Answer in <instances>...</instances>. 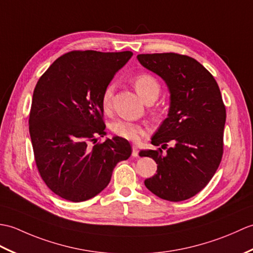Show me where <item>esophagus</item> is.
<instances>
[{
    "label": "esophagus",
    "mask_w": 253,
    "mask_h": 253,
    "mask_svg": "<svg viewBox=\"0 0 253 253\" xmlns=\"http://www.w3.org/2000/svg\"><path fill=\"white\" fill-rule=\"evenodd\" d=\"M132 156L134 157V158L138 157V148H137V146H135V145H133V147H132Z\"/></svg>",
    "instance_id": "obj_1"
}]
</instances>
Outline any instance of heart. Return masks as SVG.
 Returning a JSON list of instances; mask_svg holds the SVG:
<instances>
[{
  "label": "heart",
  "mask_w": 253,
  "mask_h": 253,
  "mask_svg": "<svg viewBox=\"0 0 253 253\" xmlns=\"http://www.w3.org/2000/svg\"><path fill=\"white\" fill-rule=\"evenodd\" d=\"M134 87L145 102L150 99H156L160 93V84L156 78L148 74H141L134 78ZM115 85L114 83H109L105 87L102 96V104L105 109H108L111 105L112 95H114ZM112 131L116 135L128 141L136 142L146 133V128L142 126L131 121L118 120L111 126Z\"/></svg>",
  "instance_id": "obj_1"
}]
</instances>
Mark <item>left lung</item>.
Masks as SVG:
<instances>
[{
    "label": "left lung",
    "instance_id": "left-lung-1",
    "mask_svg": "<svg viewBox=\"0 0 253 253\" xmlns=\"http://www.w3.org/2000/svg\"><path fill=\"white\" fill-rule=\"evenodd\" d=\"M146 69L158 75L170 92L168 118L151 137V144L167 150H141L150 157L157 173L145 186L159 198L182 201L204 189L216 172L223 155L226 110L214 78L197 60L175 53L139 54Z\"/></svg>",
    "mask_w": 253,
    "mask_h": 253
}]
</instances>
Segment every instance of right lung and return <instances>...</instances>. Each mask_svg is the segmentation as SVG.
I'll list each match as a JSON object with an SVG mask.
<instances>
[{"label":"right lung","instance_id":"add662e5","mask_svg":"<svg viewBox=\"0 0 253 253\" xmlns=\"http://www.w3.org/2000/svg\"><path fill=\"white\" fill-rule=\"evenodd\" d=\"M130 50H72L48 67L33 91L29 132L39 173L59 197L81 203L110 182L118 162L132 154L126 138L106 135L102 96Z\"/></svg>","mask_w":253,"mask_h":253}]
</instances>
